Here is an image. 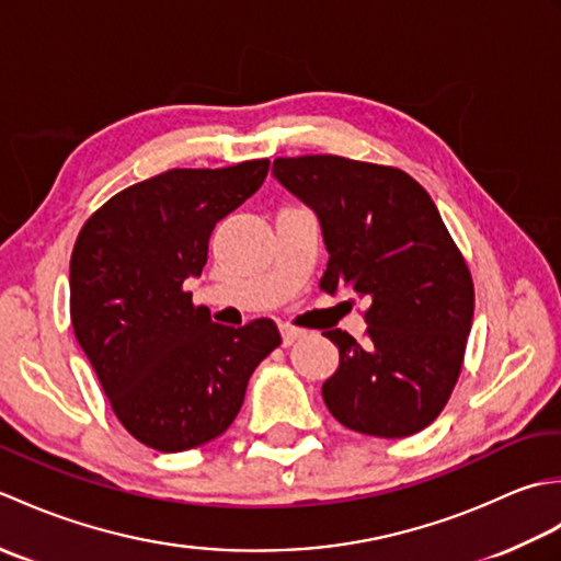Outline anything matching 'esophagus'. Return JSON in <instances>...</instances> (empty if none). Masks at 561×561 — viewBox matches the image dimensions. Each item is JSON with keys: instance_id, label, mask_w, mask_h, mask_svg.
<instances>
[{"instance_id": "1", "label": "esophagus", "mask_w": 561, "mask_h": 561, "mask_svg": "<svg viewBox=\"0 0 561 561\" xmlns=\"http://www.w3.org/2000/svg\"><path fill=\"white\" fill-rule=\"evenodd\" d=\"M279 330H282V340H284V344H287V347H289V344H294L296 340H301L306 335V330L287 325V323H284Z\"/></svg>"}]
</instances>
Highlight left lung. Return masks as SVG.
Segmentation results:
<instances>
[{"label":"left lung","instance_id":"obj_1","mask_svg":"<svg viewBox=\"0 0 561 561\" xmlns=\"http://www.w3.org/2000/svg\"><path fill=\"white\" fill-rule=\"evenodd\" d=\"M272 173L318 214L330 253L320 289L368 299L364 344L323 332L340 350L328 410L366 436L422 432L458 383L474 308L468 262L434 199L400 169L332 153L274 159Z\"/></svg>","mask_w":561,"mask_h":561}]
</instances>
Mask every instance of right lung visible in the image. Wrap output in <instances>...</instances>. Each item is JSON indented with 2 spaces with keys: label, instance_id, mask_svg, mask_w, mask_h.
I'll use <instances>...</instances> for the list:
<instances>
[{
  "label": "right lung",
  "instance_id": "obj_1",
  "mask_svg": "<svg viewBox=\"0 0 561 561\" xmlns=\"http://www.w3.org/2000/svg\"><path fill=\"white\" fill-rule=\"evenodd\" d=\"M267 159L171 169L125 187L81 226L69 316L117 420L139 444L178 453L221 436L255 366L282 344L274 320L211 323L185 291L219 219L255 193Z\"/></svg>",
  "mask_w": 561,
  "mask_h": 561
}]
</instances>
